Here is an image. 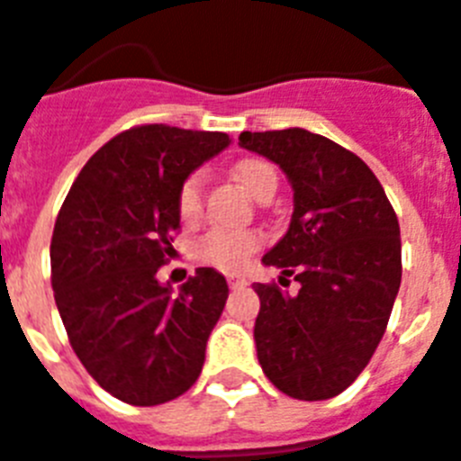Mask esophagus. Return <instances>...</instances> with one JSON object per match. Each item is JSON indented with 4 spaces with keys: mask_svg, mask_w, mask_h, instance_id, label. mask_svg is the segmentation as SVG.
Returning a JSON list of instances; mask_svg holds the SVG:
<instances>
[{
    "mask_svg": "<svg viewBox=\"0 0 461 461\" xmlns=\"http://www.w3.org/2000/svg\"><path fill=\"white\" fill-rule=\"evenodd\" d=\"M228 285L230 288H242V285H248V278L240 274H228Z\"/></svg>",
    "mask_w": 461,
    "mask_h": 461,
    "instance_id": "34e87169",
    "label": "esophagus"
}]
</instances>
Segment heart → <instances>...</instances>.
<instances>
[{
    "label": "heart",
    "instance_id": "1",
    "mask_svg": "<svg viewBox=\"0 0 461 461\" xmlns=\"http://www.w3.org/2000/svg\"><path fill=\"white\" fill-rule=\"evenodd\" d=\"M235 178L248 187L254 197H259L267 187L278 183L276 168L267 159L259 157H248L240 159L233 167ZM202 190H204V176L202 171L187 173L176 193V209L178 216L185 223L194 221L202 212ZM261 245V235L254 230H230V228H213L207 235H202L194 254L197 259L207 261L219 268H240L252 252H257Z\"/></svg>",
    "mask_w": 461,
    "mask_h": 461
}]
</instances>
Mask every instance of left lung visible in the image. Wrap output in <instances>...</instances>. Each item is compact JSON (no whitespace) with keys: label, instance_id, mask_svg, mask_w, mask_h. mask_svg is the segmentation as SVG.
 <instances>
[{"label":"left lung","instance_id":"left-lung-1","mask_svg":"<svg viewBox=\"0 0 461 461\" xmlns=\"http://www.w3.org/2000/svg\"><path fill=\"white\" fill-rule=\"evenodd\" d=\"M240 147L283 168L294 207L288 233L261 261L281 268V285L294 276L300 288L254 283L257 357L281 393L329 400L355 383L388 326L402 281L395 209L374 171L323 135L245 131Z\"/></svg>","mask_w":461,"mask_h":461}]
</instances>
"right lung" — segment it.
I'll list each match as a JSON object with an SVG mask.
<instances>
[{"label":"right lung","instance_id":"obj_1","mask_svg":"<svg viewBox=\"0 0 461 461\" xmlns=\"http://www.w3.org/2000/svg\"><path fill=\"white\" fill-rule=\"evenodd\" d=\"M228 145L226 132L135 126L92 154L61 204L54 300L73 352L121 402L164 404L200 376L226 278L202 267L173 294L157 271L180 228L178 185Z\"/></svg>","mask_w":461,"mask_h":461}]
</instances>
